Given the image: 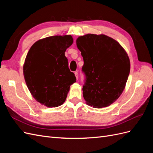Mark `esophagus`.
<instances>
[{
  "label": "esophagus",
  "mask_w": 153,
  "mask_h": 153,
  "mask_svg": "<svg viewBox=\"0 0 153 153\" xmlns=\"http://www.w3.org/2000/svg\"><path fill=\"white\" fill-rule=\"evenodd\" d=\"M75 76H76V80H78V72H75Z\"/></svg>",
  "instance_id": "esophagus-1"
}]
</instances>
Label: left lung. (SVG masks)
<instances>
[{
	"instance_id": "1",
	"label": "left lung",
	"mask_w": 153,
	"mask_h": 153,
	"mask_svg": "<svg viewBox=\"0 0 153 153\" xmlns=\"http://www.w3.org/2000/svg\"><path fill=\"white\" fill-rule=\"evenodd\" d=\"M76 46L84 59L86 79L83 96L94 108L106 107L123 92L130 71V61L117 41L104 34L79 36Z\"/></svg>"
}]
</instances>
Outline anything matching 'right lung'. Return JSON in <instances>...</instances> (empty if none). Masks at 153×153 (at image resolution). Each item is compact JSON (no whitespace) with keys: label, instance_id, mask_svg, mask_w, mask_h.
<instances>
[{"label":"right lung","instance_id":"obj_1","mask_svg":"<svg viewBox=\"0 0 153 153\" xmlns=\"http://www.w3.org/2000/svg\"><path fill=\"white\" fill-rule=\"evenodd\" d=\"M73 43L71 35L47 37L36 41L27 53L23 66L27 86L34 98L48 107L62 105L76 82L65 56Z\"/></svg>","mask_w":153,"mask_h":153}]
</instances>
